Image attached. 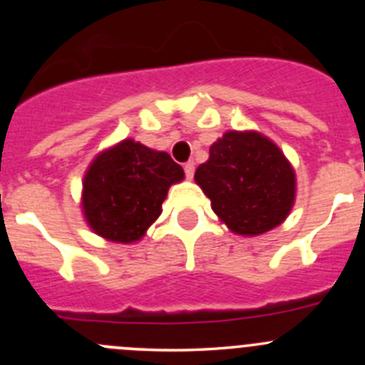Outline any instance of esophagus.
Returning a JSON list of instances; mask_svg holds the SVG:
<instances>
[{
	"label": "esophagus",
	"mask_w": 365,
	"mask_h": 365,
	"mask_svg": "<svg viewBox=\"0 0 365 365\" xmlns=\"http://www.w3.org/2000/svg\"><path fill=\"white\" fill-rule=\"evenodd\" d=\"M183 169H185V176H187V178H192V176H194V169H196V164H194L192 160H189V162H185Z\"/></svg>",
	"instance_id": "obj_1"
}]
</instances>
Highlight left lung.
Returning a JSON list of instances; mask_svg holds the SVG:
<instances>
[{
	"mask_svg": "<svg viewBox=\"0 0 365 365\" xmlns=\"http://www.w3.org/2000/svg\"><path fill=\"white\" fill-rule=\"evenodd\" d=\"M197 185L233 233L257 237L286 220L295 203V171L274 141L254 130H230L196 169Z\"/></svg>",
	"mask_w": 365,
	"mask_h": 365,
	"instance_id": "1",
	"label": "left lung"
}]
</instances>
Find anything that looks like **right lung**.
<instances>
[{
    "instance_id": "right-lung-1",
    "label": "right lung",
    "mask_w": 365,
    "mask_h": 365,
    "mask_svg": "<svg viewBox=\"0 0 365 365\" xmlns=\"http://www.w3.org/2000/svg\"><path fill=\"white\" fill-rule=\"evenodd\" d=\"M182 180V165L168 153L123 139L98 153L84 175V219L98 237L134 244L159 219L169 187Z\"/></svg>"
}]
</instances>
